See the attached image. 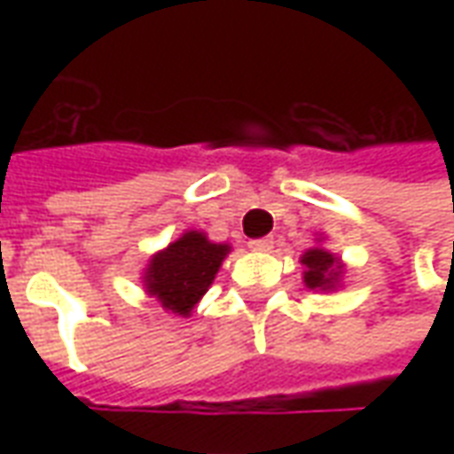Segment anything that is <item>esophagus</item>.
I'll list each match as a JSON object with an SVG mask.
<instances>
[{"label":"esophagus","mask_w":454,"mask_h":454,"mask_svg":"<svg viewBox=\"0 0 454 454\" xmlns=\"http://www.w3.org/2000/svg\"><path fill=\"white\" fill-rule=\"evenodd\" d=\"M275 247V240L267 236V238H257V240H250V250H255V253H270Z\"/></svg>","instance_id":"1"}]
</instances>
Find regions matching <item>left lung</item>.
<instances>
[{"mask_svg": "<svg viewBox=\"0 0 454 454\" xmlns=\"http://www.w3.org/2000/svg\"><path fill=\"white\" fill-rule=\"evenodd\" d=\"M306 265L304 282L309 289H331L340 272V262L325 250H309L301 260Z\"/></svg>", "mask_w": 454, "mask_h": 454, "instance_id": "obj_1", "label": "left lung"}]
</instances>
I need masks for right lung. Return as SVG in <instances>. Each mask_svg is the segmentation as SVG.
<instances>
[{
  "mask_svg": "<svg viewBox=\"0 0 454 454\" xmlns=\"http://www.w3.org/2000/svg\"><path fill=\"white\" fill-rule=\"evenodd\" d=\"M228 250V246L207 240L204 233L189 231L150 260L145 272L148 294L158 296L160 304L172 314L189 316L207 294Z\"/></svg>",
  "mask_w": 454,
  "mask_h": 454,
  "instance_id": "obj_1",
  "label": "right lung"
}]
</instances>
